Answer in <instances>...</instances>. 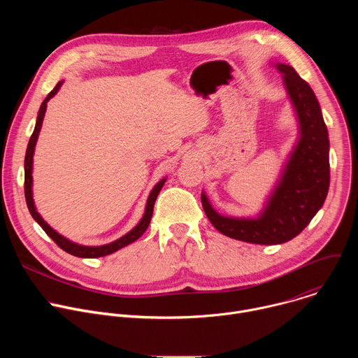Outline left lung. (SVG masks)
<instances>
[{"instance_id":"1","label":"left lung","mask_w":358,"mask_h":358,"mask_svg":"<svg viewBox=\"0 0 358 358\" xmlns=\"http://www.w3.org/2000/svg\"><path fill=\"white\" fill-rule=\"evenodd\" d=\"M276 68L296 109L300 138L266 210L257 220L222 217L201 194L203 211L221 234L259 245H278L297 236L322 208L330 184L329 133L316 94L292 66L278 64Z\"/></svg>"}]
</instances>
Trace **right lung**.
I'll return each instance as SVG.
<instances>
[{"label":"right lung","mask_w":358,"mask_h":358,"mask_svg":"<svg viewBox=\"0 0 358 358\" xmlns=\"http://www.w3.org/2000/svg\"><path fill=\"white\" fill-rule=\"evenodd\" d=\"M62 86V82H58V85L49 92V94L45 97V100L42 101L41 105V109H39V113H38V119H36V124H35V129H34V133L29 138V143H28V147H27V155H25V181H24V189H25V199H27V206H28V210L32 215V218L41 225V228L46 232V235L52 239L61 249H64L65 252L73 255V257H78V258H100V257H106V255L109 253H113L116 250H119L120 248L134 242L136 239H138L147 229V227L150 225V221H151V215H152V208H155V202H156V198L162 189V187L164 185L166 182V178L162 180L155 188H152V191L150 192V196L147 199V207H145V213L141 218V221L138 222V225L136 228H133L129 234H126L124 236H122L120 239L112 242V243H108V245H101V246H83V245H78V243H73L71 241H68L66 238H64L62 235H59L58 232H55L52 228H50L42 218L41 215L36 213L35 210V206H34V199H32V156H34V150H35V144H36V140H38V134H39V130H41V126H42V120H43V116H45V110H46V103L48 100L55 96L57 92L59 90V87Z\"/></svg>","instance_id":"1"}]
</instances>
